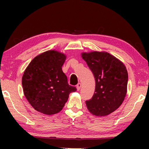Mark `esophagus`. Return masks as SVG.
Wrapping results in <instances>:
<instances>
[{
  "label": "esophagus",
  "mask_w": 149,
  "mask_h": 149,
  "mask_svg": "<svg viewBox=\"0 0 149 149\" xmlns=\"http://www.w3.org/2000/svg\"><path fill=\"white\" fill-rule=\"evenodd\" d=\"M81 83H78V84H77V86H76L77 90V91L80 90V89H81Z\"/></svg>",
  "instance_id": "obj_1"
}]
</instances>
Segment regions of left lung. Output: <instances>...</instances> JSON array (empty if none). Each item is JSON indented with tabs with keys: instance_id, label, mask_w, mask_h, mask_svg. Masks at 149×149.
<instances>
[{
	"instance_id": "obj_1",
	"label": "left lung",
	"mask_w": 149,
	"mask_h": 149,
	"mask_svg": "<svg viewBox=\"0 0 149 149\" xmlns=\"http://www.w3.org/2000/svg\"><path fill=\"white\" fill-rule=\"evenodd\" d=\"M95 79V90L91 99L86 101L89 111L104 116L121 106L127 93L128 74L123 63L105 52L82 53Z\"/></svg>"
}]
</instances>
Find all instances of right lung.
<instances>
[{
    "mask_svg": "<svg viewBox=\"0 0 149 149\" xmlns=\"http://www.w3.org/2000/svg\"><path fill=\"white\" fill-rule=\"evenodd\" d=\"M64 54L48 50L35 57L22 77L24 95L34 109L50 115L62 110L69 94L77 90L69 85L62 70Z\"/></svg>",
    "mask_w": 149,
    "mask_h": 149,
    "instance_id": "1",
    "label": "right lung"
}]
</instances>
